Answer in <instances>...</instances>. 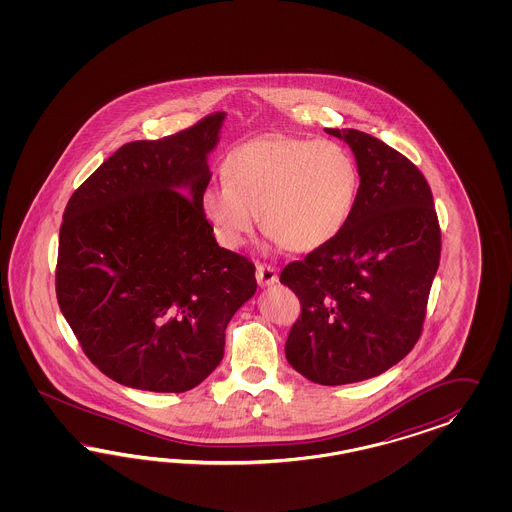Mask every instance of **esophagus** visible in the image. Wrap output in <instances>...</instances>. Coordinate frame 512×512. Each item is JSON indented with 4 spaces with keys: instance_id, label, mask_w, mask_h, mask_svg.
<instances>
[{
    "instance_id": "esophagus-1",
    "label": "esophagus",
    "mask_w": 512,
    "mask_h": 512,
    "mask_svg": "<svg viewBox=\"0 0 512 512\" xmlns=\"http://www.w3.org/2000/svg\"><path fill=\"white\" fill-rule=\"evenodd\" d=\"M257 283L261 287H270V285L278 283L276 268L270 264H257Z\"/></svg>"
}]
</instances>
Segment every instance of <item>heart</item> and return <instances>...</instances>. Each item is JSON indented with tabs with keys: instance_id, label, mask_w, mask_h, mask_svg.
<instances>
[{
	"instance_id": "1",
	"label": "heart",
	"mask_w": 512,
	"mask_h": 512,
	"mask_svg": "<svg viewBox=\"0 0 512 512\" xmlns=\"http://www.w3.org/2000/svg\"><path fill=\"white\" fill-rule=\"evenodd\" d=\"M223 178L202 189L201 208L227 249L248 240L259 214L281 246L321 248L341 233L357 202V161L334 140H251L225 159Z\"/></svg>"
}]
</instances>
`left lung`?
Listing matches in <instances>:
<instances>
[{"label":"left lung","mask_w":512,"mask_h":512,"mask_svg":"<svg viewBox=\"0 0 512 512\" xmlns=\"http://www.w3.org/2000/svg\"><path fill=\"white\" fill-rule=\"evenodd\" d=\"M357 159L355 210L347 225L279 281L302 304L285 343L287 362L313 383L336 387L387 372L420 338L441 257L432 189L383 140L326 129Z\"/></svg>","instance_id":"8db88e82"}]
</instances>
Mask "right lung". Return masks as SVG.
Returning <instances> with one entry per match:
<instances>
[{"label": "right lung", "instance_id": "right-lung-1", "mask_svg": "<svg viewBox=\"0 0 512 512\" xmlns=\"http://www.w3.org/2000/svg\"><path fill=\"white\" fill-rule=\"evenodd\" d=\"M223 120L124 144L65 206L58 304L86 357L125 387H197L257 291L255 264L219 248L202 214Z\"/></svg>", "mask_w": 512, "mask_h": 512}]
</instances>
